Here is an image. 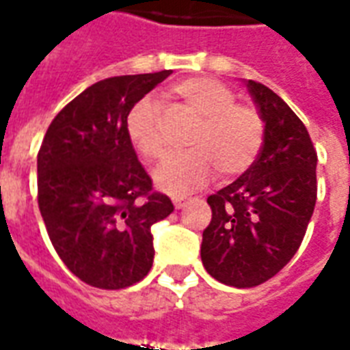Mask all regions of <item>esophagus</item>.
<instances>
[{
  "instance_id": "34e87169",
  "label": "esophagus",
  "mask_w": 350,
  "mask_h": 350,
  "mask_svg": "<svg viewBox=\"0 0 350 350\" xmlns=\"http://www.w3.org/2000/svg\"><path fill=\"white\" fill-rule=\"evenodd\" d=\"M173 204H175V208H183L186 204V197L185 196H177V197H173L172 199Z\"/></svg>"
}]
</instances>
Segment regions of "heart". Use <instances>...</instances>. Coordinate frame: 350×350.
<instances>
[{
  "instance_id": "heart-1",
  "label": "heart",
  "mask_w": 350,
  "mask_h": 350,
  "mask_svg": "<svg viewBox=\"0 0 350 350\" xmlns=\"http://www.w3.org/2000/svg\"><path fill=\"white\" fill-rule=\"evenodd\" d=\"M173 94L201 118L190 138V151L167 157L154 172L159 190L167 193L199 190L214 177L215 167L232 177L253 164L264 142V120L256 109L234 103V92L210 77L180 81L173 86ZM125 131L144 159L154 160L164 154L159 103L153 97H144L133 105Z\"/></svg>"
}]
</instances>
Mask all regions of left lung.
Masks as SVG:
<instances>
[{"label": "left lung", "mask_w": 350, "mask_h": 350, "mask_svg": "<svg viewBox=\"0 0 350 350\" xmlns=\"http://www.w3.org/2000/svg\"><path fill=\"white\" fill-rule=\"evenodd\" d=\"M264 120L258 157L243 175L208 201L204 269L223 284L253 288L275 277L304 238L314 214L317 153L304 123L273 90L245 81Z\"/></svg>", "instance_id": "obj_1"}]
</instances>
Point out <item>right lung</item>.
Returning a JSON list of instances; mask_svg holds the SVG:
<instances>
[{"label": "right lung", "mask_w": 350, "mask_h": 350, "mask_svg": "<svg viewBox=\"0 0 350 350\" xmlns=\"http://www.w3.org/2000/svg\"><path fill=\"white\" fill-rule=\"evenodd\" d=\"M170 70L99 81L55 116L38 151V208L66 267L86 284L122 290L153 265L151 227L173 212L129 142L133 105Z\"/></svg>", "instance_id": "obj_1"}]
</instances>
